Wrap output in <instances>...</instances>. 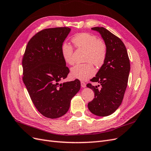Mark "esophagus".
I'll return each mask as SVG.
<instances>
[{"label": "esophagus", "instance_id": "34e87169", "mask_svg": "<svg viewBox=\"0 0 151 151\" xmlns=\"http://www.w3.org/2000/svg\"><path fill=\"white\" fill-rule=\"evenodd\" d=\"M81 85L82 88H85V87L86 86V83H84V82H83V81H81Z\"/></svg>", "mask_w": 151, "mask_h": 151}]
</instances>
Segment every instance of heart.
I'll list each match as a JSON object with an SVG mask.
<instances>
[{"label":"heart","mask_w":151,"mask_h":151,"mask_svg":"<svg viewBox=\"0 0 151 151\" xmlns=\"http://www.w3.org/2000/svg\"><path fill=\"white\" fill-rule=\"evenodd\" d=\"M77 49L85 51L83 61L81 64L76 65L70 70L72 77L80 80H86L93 77L96 70L93 64L97 67H101L107 57V47L103 40L96 36L89 33H81L72 39ZM61 53L65 63L67 65L74 63V48L70 44L64 42L61 47Z\"/></svg>","instance_id":"b5f03b06"}]
</instances>
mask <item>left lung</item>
<instances>
[{"instance_id": "left-lung-1", "label": "left lung", "mask_w": 151, "mask_h": 151, "mask_svg": "<svg viewBox=\"0 0 151 151\" xmlns=\"http://www.w3.org/2000/svg\"><path fill=\"white\" fill-rule=\"evenodd\" d=\"M101 35L107 47V57L104 64L91 82L100 83L101 88L91 83L94 98L88 104L89 111L99 116L111 115L120 106L124 96L130 70V60L124 43L118 36L103 27L91 28Z\"/></svg>"}]
</instances>
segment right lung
I'll list each match as a JSON object with an SVG mask.
<instances>
[{"label": "right lung", "instance_id": "1", "mask_svg": "<svg viewBox=\"0 0 151 151\" xmlns=\"http://www.w3.org/2000/svg\"><path fill=\"white\" fill-rule=\"evenodd\" d=\"M70 31L68 27L40 31L28 42L22 60V81L32 102L42 115L52 119L65 115L81 88L78 79L59 84L70 72L61 53Z\"/></svg>", "mask_w": 151, "mask_h": 151}]
</instances>
